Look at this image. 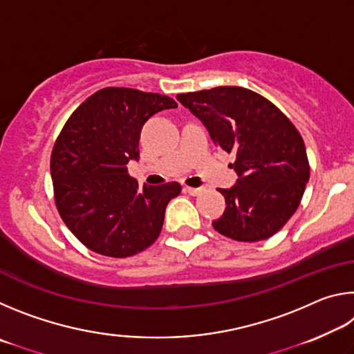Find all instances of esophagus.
I'll return each mask as SVG.
<instances>
[{
  "label": "esophagus",
  "mask_w": 354,
  "mask_h": 354,
  "mask_svg": "<svg viewBox=\"0 0 354 354\" xmlns=\"http://www.w3.org/2000/svg\"><path fill=\"white\" fill-rule=\"evenodd\" d=\"M184 192H185V194L192 195V196H196V195L201 194L203 189L201 187H184Z\"/></svg>",
  "instance_id": "esophagus-1"
}]
</instances>
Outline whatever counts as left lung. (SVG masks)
Instances as JSON below:
<instances>
[{"instance_id": "1", "label": "left lung", "mask_w": 354, "mask_h": 354, "mask_svg": "<svg viewBox=\"0 0 354 354\" xmlns=\"http://www.w3.org/2000/svg\"><path fill=\"white\" fill-rule=\"evenodd\" d=\"M214 143L234 153L237 181L218 189L226 209L215 231L239 242L272 237L295 214L309 181L301 136L277 106L243 87L223 86L178 95Z\"/></svg>"}]
</instances>
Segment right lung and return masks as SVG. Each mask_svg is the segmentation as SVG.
Segmentation results:
<instances>
[{
    "instance_id": "right-lung-1",
    "label": "right lung",
    "mask_w": 354,
    "mask_h": 354,
    "mask_svg": "<svg viewBox=\"0 0 354 354\" xmlns=\"http://www.w3.org/2000/svg\"><path fill=\"white\" fill-rule=\"evenodd\" d=\"M171 98L136 88L107 87L71 113L51 154V178L64 223L95 253L128 257L159 237L178 183L139 187L128 173L139 160L143 124L175 109Z\"/></svg>"
}]
</instances>
